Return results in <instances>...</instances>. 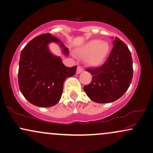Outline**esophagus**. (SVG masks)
Returning a JSON list of instances; mask_svg holds the SVG:
<instances>
[{"instance_id": "obj_1", "label": "esophagus", "mask_w": 153, "mask_h": 153, "mask_svg": "<svg viewBox=\"0 0 153 153\" xmlns=\"http://www.w3.org/2000/svg\"><path fill=\"white\" fill-rule=\"evenodd\" d=\"M82 71H83V69H82L80 66H78V68H77V73L79 74V73H82Z\"/></svg>"}]
</instances>
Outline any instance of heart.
Returning <instances> with one entry per match:
<instances>
[{"instance_id": "obj_1", "label": "heart", "mask_w": 153, "mask_h": 153, "mask_svg": "<svg viewBox=\"0 0 153 153\" xmlns=\"http://www.w3.org/2000/svg\"><path fill=\"white\" fill-rule=\"evenodd\" d=\"M109 51L110 45L108 42L92 40L79 49L78 55L85 58V61L89 65L97 67L103 63Z\"/></svg>"}]
</instances>
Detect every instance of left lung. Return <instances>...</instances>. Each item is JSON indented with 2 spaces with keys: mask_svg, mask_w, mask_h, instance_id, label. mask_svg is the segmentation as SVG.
Instances as JSON below:
<instances>
[{
  "mask_svg": "<svg viewBox=\"0 0 153 153\" xmlns=\"http://www.w3.org/2000/svg\"><path fill=\"white\" fill-rule=\"evenodd\" d=\"M113 48L102 66L88 68L93 75L84 86L86 95L97 103H108L122 97L131 83L133 68L131 53L126 44L115 37Z\"/></svg>",
  "mask_w": 153,
  "mask_h": 153,
  "instance_id": "8db88e82",
  "label": "left lung"
}]
</instances>
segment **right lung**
I'll list each match as a JSON object with an SVG mask.
<instances>
[{
    "instance_id": "right-lung-1",
    "label": "right lung",
    "mask_w": 153,
    "mask_h": 153,
    "mask_svg": "<svg viewBox=\"0 0 153 153\" xmlns=\"http://www.w3.org/2000/svg\"><path fill=\"white\" fill-rule=\"evenodd\" d=\"M51 42L58 43L63 53L69 54L60 40L45 33L36 36L24 47L19 61L18 80L22 94L31 104L43 108L58 103L64 81L77 70V66L66 67L60 57L50 52L48 45Z\"/></svg>"
}]
</instances>
